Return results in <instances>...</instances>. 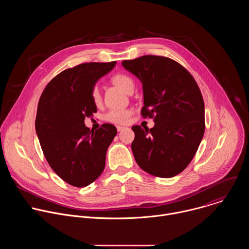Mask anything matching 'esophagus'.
Listing matches in <instances>:
<instances>
[{"label": "esophagus", "mask_w": 249, "mask_h": 249, "mask_svg": "<svg viewBox=\"0 0 249 249\" xmlns=\"http://www.w3.org/2000/svg\"><path fill=\"white\" fill-rule=\"evenodd\" d=\"M123 129H124V127H122V126H117V131H118V132L122 131Z\"/></svg>", "instance_id": "1"}]
</instances>
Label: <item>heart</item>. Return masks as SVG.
Segmentation results:
<instances>
[{
    "mask_svg": "<svg viewBox=\"0 0 249 249\" xmlns=\"http://www.w3.org/2000/svg\"><path fill=\"white\" fill-rule=\"evenodd\" d=\"M111 82L127 93L134 90L135 88V83L133 79L126 74H115L111 78ZM90 97L95 105H99L101 103V92L97 86H94L91 89ZM131 114L132 111L130 109H112L106 113L105 120L115 124H126L129 122Z\"/></svg>",
    "mask_w": 249,
    "mask_h": 249,
    "instance_id": "heart-1",
    "label": "heart"
}]
</instances>
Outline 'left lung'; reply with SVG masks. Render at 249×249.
I'll use <instances>...</instances> for the list:
<instances>
[{"instance_id":"left-lung-1","label":"left lung","mask_w":249,"mask_h":249,"mask_svg":"<svg viewBox=\"0 0 249 249\" xmlns=\"http://www.w3.org/2000/svg\"><path fill=\"white\" fill-rule=\"evenodd\" d=\"M123 67L143 84L141 114L154 118L151 129L132 127V152L146 172L168 178L182 172L194 158L205 132V105L200 89L176 61L155 55L124 60Z\"/></svg>"}]
</instances>
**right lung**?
I'll use <instances>...</instances> for the list:
<instances>
[{"instance_id":"right-lung-1","label":"right lung","mask_w":249,"mask_h":249,"mask_svg":"<svg viewBox=\"0 0 249 249\" xmlns=\"http://www.w3.org/2000/svg\"><path fill=\"white\" fill-rule=\"evenodd\" d=\"M115 64L91 62L66 69L49 82L38 102L35 130L44 157L60 178L75 187L97 179L117 134L112 124L96 131L85 125V118L97 110L91 89Z\"/></svg>"}]
</instances>
